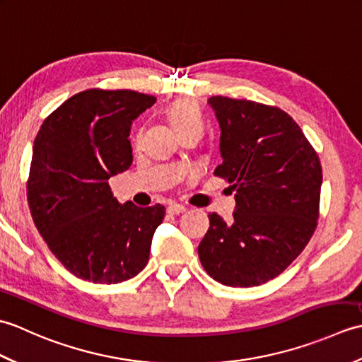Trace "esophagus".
Returning <instances> with one entry per match:
<instances>
[{"label":"esophagus","instance_id":"obj_1","mask_svg":"<svg viewBox=\"0 0 362 362\" xmlns=\"http://www.w3.org/2000/svg\"><path fill=\"white\" fill-rule=\"evenodd\" d=\"M185 211H187V209L182 204H169V206H168V213H171V214H180Z\"/></svg>","mask_w":362,"mask_h":362}]
</instances>
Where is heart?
<instances>
[{"label":"heart","mask_w":362,"mask_h":362,"mask_svg":"<svg viewBox=\"0 0 362 362\" xmlns=\"http://www.w3.org/2000/svg\"><path fill=\"white\" fill-rule=\"evenodd\" d=\"M168 118L177 134H180L183 130L191 129V127L202 129L201 112H199L196 104L185 101V99H182V101H175L174 104L169 105ZM138 138H140V135H135V141H138Z\"/></svg>","instance_id":"b5f03b06"}]
</instances>
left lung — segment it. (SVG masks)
Segmentation results:
<instances>
[{"label": "left lung", "mask_w": 362, "mask_h": 362, "mask_svg": "<svg viewBox=\"0 0 362 362\" xmlns=\"http://www.w3.org/2000/svg\"><path fill=\"white\" fill-rule=\"evenodd\" d=\"M222 163L214 175L236 191L233 222L209 214L197 247L204 269L235 288L275 279L308 244L319 219L322 166L302 129L279 107L211 96Z\"/></svg>", "instance_id": "left-lung-1"}]
</instances>
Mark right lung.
I'll use <instances>...</instances> for the list:
<instances>
[{"mask_svg": "<svg viewBox=\"0 0 362 362\" xmlns=\"http://www.w3.org/2000/svg\"><path fill=\"white\" fill-rule=\"evenodd\" d=\"M156 101L134 90L81 91L35 136L29 210L54 257L82 280L121 283L148 264L165 206L119 204L109 179L132 165L130 126Z\"/></svg>", "mask_w": 362, "mask_h": 362, "instance_id": "1", "label": "right lung"}]
</instances>
